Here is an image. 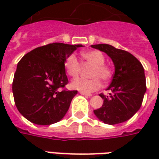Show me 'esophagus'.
<instances>
[{"label":"esophagus","mask_w":159,"mask_h":159,"mask_svg":"<svg viewBox=\"0 0 159 159\" xmlns=\"http://www.w3.org/2000/svg\"><path fill=\"white\" fill-rule=\"evenodd\" d=\"M79 93L83 95H85V96H92V93H85V92H83V91H79Z\"/></svg>","instance_id":"esophagus-1"}]
</instances>
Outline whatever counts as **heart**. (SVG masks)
Returning a JSON list of instances; mask_svg holds the SVG:
<instances>
[{
    "mask_svg": "<svg viewBox=\"0 0 159 159\" xmlns=\"http://www.w3.org/2000/svg\"><path fill=\"white\" fill-rule=\"evenodd\" d=\"M83 59L92 65L93 67L89 71L90 78H76L70 83L72 89L90 93L96 91L101 86V82H108L112 77L113 70L109 65L105 63V55L98 50H92L82 53ZM65 69L66 73L71 77H76L81 72L82 66L75 55H70L65 61Z\"/></svg>",
    "mask_w": 159,
    "mask_h": 159,
    "instance_id": "b5f03b06",
    "label": "heart"
}]
</instances>
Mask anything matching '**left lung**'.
I'll use <instances>...</instances> for the list:
<instances>
[{
	"label": "left lung",
	"mask_w": 159,
	"mask_h": 159,
	"mask_svg": "<svg viewBox=\"0 0 159 159\" xmlns=\"http://www.w3.org/2000/svg\"><path fill=\"white\" fill-rule=\"evenodd\" d=\"M107 53L112 59L115 73L108 90L111 93L100 96L102 107L93 111L100 121L111 125L125 122L133 117L141 107L147 91L146 76L141 63L130 52L109 44L91 46Z\"/></svg>",
	"instance_id": "obj_1"
}]
</instances>
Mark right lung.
Instances as JSON below:
<instances>
[{"label": "right lung", "mask_w": 159, "mask_h": 159, "mask_svg": "<svg viewBox=\"0 0 159 159\" xmlns=\"http://www.w3.org/2000/svg\"><path fill=\"white\" fill-rule=\"evenodd\" d=\"M83 45L60 42L33 49L19 60L12 81L16 107L30 122L49 125L61 120L76 90L66 89L65 61Z\"/></svg>", "instance_id": "add662e5"}]
</instances>
